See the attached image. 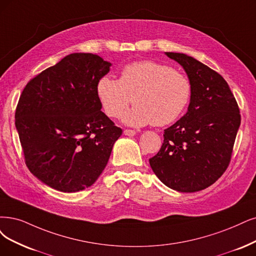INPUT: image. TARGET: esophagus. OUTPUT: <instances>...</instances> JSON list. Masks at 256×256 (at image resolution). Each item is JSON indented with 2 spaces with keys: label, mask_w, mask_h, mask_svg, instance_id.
Masks as SVG:
<instances>
[{
  "label": "esophagus",
  "mask_w": 256,
  "mask_h": 256,
  "mask_svg": "<svg viewBox=\"0 0 256 256\" xmlns=\"http://www.w3.org/2000/svg\"><path fill=\"white\" fill-rule=\"evenodd\" d=\"M123 134H124L126 136H135L136 135V130H123Z\"/></svg>",
  "instance_id": "1"
}]
</instances>
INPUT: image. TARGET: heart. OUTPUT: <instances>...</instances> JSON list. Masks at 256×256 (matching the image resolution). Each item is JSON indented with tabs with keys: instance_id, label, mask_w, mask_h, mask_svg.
I'll return each instance as SVG.
<instances>
[{
	"instance_id": "b5f03b06",
	"label": "heart",
	"mask_w": 256,
	"mask_h": 256,
	"mask_svg": "<svg viewBox=\"0 0 256 256\" xmlns=\"http://www.w3.org/2000/svg\"><path fill=\"white\" fill-rule=\"evenodd\" d=\"M97 94L108 117L119 118L133 100L134 108L123 116L126 124L164 126L184 112L191 101L192 85L186 74L168 65L137 61L122 68L119 80L102 77Z\"/></svg>"
}]
</instances>
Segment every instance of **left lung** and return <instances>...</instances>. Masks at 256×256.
<instances>
[{"mask_svg":"<svg viewBox=\"0 0 256 256\" xmlns=\"http://www.w3.org/2000/svg\"><path fill=\"white\" fill-rule=\"evenodd\" d=\"M182 66L192 85L188 112L164 130L159 152L150 159L170 188L193 193L213 184L228 168L240 115L228 83L193 56L164 52Z\"/></svg>","mask_w":256,"mask_h":256,"instance_id":"1","label":"left lung"}]
</instances>
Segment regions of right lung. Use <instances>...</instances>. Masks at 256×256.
Here are the masks:
<instances>
[{
  "label": "right lung",
  "instance_id": "1",
  "mask_svg": "<svg viewBox=\"0 0 256 256\" xmlns=\"http://www.w3.org/2000/svg\"><path fill=\"white\" fill-rule=\"evenodd\" d=\"M110 62L74 52L26 84L16 110V128L30 171L64 193L82 191L108 164L122 130L104 114L98 81Z\"/></svg>",
  "mask_w": 256,
  "mask_h": 256
}]
</instances>
